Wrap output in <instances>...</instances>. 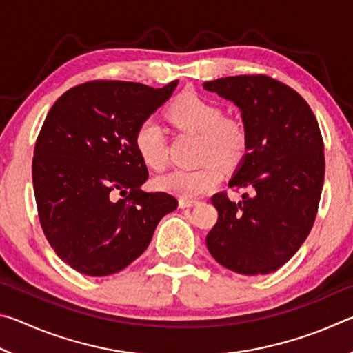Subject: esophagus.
I'll return each instance as SVG.
<instances>
[{"mask_svg": "<svg viewBox=\"0 0 353 353\" xmlns=\"http://www.w3.org/2000/svg\"><path fill=\"white\" fill-rule=\"evenodd\" d=\"M193 205H198V201L194 199H179V207L181 208H188V207H193Z\"/></svg>", "mask_w": 353, "mask_h": 353, "instance_id": "1", "label": "esophagus"}]
</instances>
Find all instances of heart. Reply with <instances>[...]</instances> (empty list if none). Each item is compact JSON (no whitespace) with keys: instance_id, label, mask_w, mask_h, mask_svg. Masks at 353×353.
<instances>
[{"instance_id":"b5f03b06","label":"heart","mask_w":353,"mask_h":353,"mask_svg":"<svg viewBox=\"0 0 353 353\" xmlns=\"http://www.w3.org/2000/svg\"><path fill=\"white\" fill-rule=\"evenodd\" d=\"M168 118L179 129L199 134V159H216L223 165H235L248 148V130L241 119L223 117L219 107L194 92H183L168 107ZM165 132L155 118H146L134 134L137 154L148 166L162 168L166 160ZM223 172L208 160L194 170H172L157 179L160 190L182 199H193L216 187Z\"/></svg>"}]
</instances>
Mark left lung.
Segmentation results:
<instances>
[{"label":"left lung","instance_id":"8db88e82","mask_svg":"<svg viewBox=\"0 0 353 353\" xmlns=\"http://www.w3.org/2000/svg\"><path fill=\"white\" fill-rule=\"evenodd\" d=\"M207 92L241 112L248 148L229 187L248 188L240 202L216 193L218 221L205 238L208 252L244 276L277 271L312 230L324 185V141L307 101L265 74L204 82Z\"/></svg>","mask_w":353,"mask_h":353}]
</instances>
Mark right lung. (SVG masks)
<instances>
[{"label": "right lung", "mask_w": 353, "mask_h": 353, "mask_svg": "<svg viewBox=\"0 0 353 353\" xmlns=\"http://www.w3.org/2000/svg\"><path fill=\"white\" fill-rule=\"evenodd\" d=\"M177 82H85L48 112L34 148L35 202L46 240L77 272L103 277L124 270L177 208L174 196L141 190L148 168L134 146L135 129Z\"/></svg>", "instance_id": "right-lung-1"}]
</instances>
